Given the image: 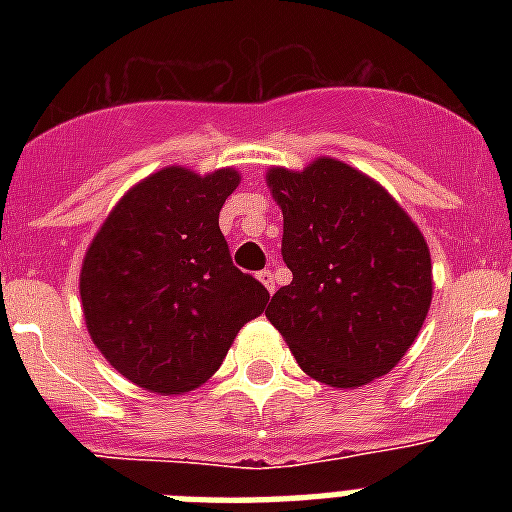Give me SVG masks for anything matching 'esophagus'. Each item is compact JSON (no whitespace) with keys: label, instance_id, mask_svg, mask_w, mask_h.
<instances>
[{"label":"esophagus","instance_id":"obj_1","mask_svg":"<svg viewBox=\"0 0 512 512\" xmlns=\"http://www.w3.org/2000/svg\"><path fill=\"white\" fill-rule=\"evenodd\" d=\"M259 282L264 284L266 289H269V295H274V289H277V279H274V271H269V269L259 271Z\"/></svg>","mask_w":512,"mask_h":512}]
</instances>
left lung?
Returning a JSON list of instances; mask_svg holds the SVG:
<instances>
[{
    "mask_svg": "<svg viewBox=\"0 0 512 512\" xmlns=\"http://www.w3.org/2000/svg\"><path fill=\"white\" fill-rule=\"evenodd\" d=\"M266 184L284 215L282 259L292 282L266 318L300 369L356 390L408 354L433 297L431 251L392 194L336 158L277 166Z\"/></svg>",
    "mask_w": 512,
    "mask_h": 512,
    "instance_id": "left-lung-1",
    "label": "left lung"
}]
</instances>
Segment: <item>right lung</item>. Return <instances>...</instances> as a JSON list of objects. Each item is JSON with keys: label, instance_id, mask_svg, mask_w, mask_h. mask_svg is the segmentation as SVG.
Here are the masks:
<instances>
[{"label": "right lung", "instance_id": "right-lung-1", "mask_svg": "<svg viewBox=\"0 0 512 512\" xmlns=\"http://www.w3.org/2000/svg\"><path fill=\"white\" fill-rule=\"evenodd\" d=\"M235 169L166 166L107 215L81 264L79 292L94 346L143 390L182 395L220 369L269 292L230 261L220 210Z\"/></svg>", "mask_w": 512, "mask_h": 512}]
</instances>
